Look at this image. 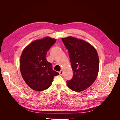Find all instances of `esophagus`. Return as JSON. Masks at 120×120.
<instances>
[{"label": "esophagus", "mask_w": 120, "mask_h": 120, "mask_svg": "<svg viewBox=\"0 0 120 120\" xmlns=\"http://www.w3.org/2000/svg\"><path fill=\"white\" fill-rule=\"evenodd\" d=\"M59 74H60V75H62L63 74V71H60L59 72Z\"/></svg>", "instance_id": "34e87169"}]
</instances>
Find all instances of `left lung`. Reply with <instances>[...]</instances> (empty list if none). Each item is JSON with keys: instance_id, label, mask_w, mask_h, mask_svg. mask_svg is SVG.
<instances>
[{"instance_id": "8db88e82", "label": "left lung", "mask_w": 120, "mask_h": 120, "mask_svg": "<svg viewBox=\"0 0 120 120\" xmlns=\"http://www.w3.org/2000/svg\"><path fill=\"white\" fill-rule=\"evenodd\" d=\"M68 49L73 75L67 81L74 91L86 90L95 81L99 71V59L96 49L86 41L72 36L62 38Z\"/></svg>"}]
</instances>
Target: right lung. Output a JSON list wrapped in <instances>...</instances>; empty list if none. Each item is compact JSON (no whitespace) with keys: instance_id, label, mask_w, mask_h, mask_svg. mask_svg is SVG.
<instances>
[{"instance_id":"add662e5","label":"right lung","mask_w":120,"mask_h":120,"mask_svg":"<svg viewBox=\"0 0 120 120\" xmlns=\"http://www.w3.org/2000/svg\"><path fill=\"white\" fill-rule=\"evenodd\" d=\"M56 39L46 37L36 40L25 48L20 57L22 76L29 87L36 91L46 90L52 85L53 77L59 73L52 68L46 58L47 52Z\"/></svg>"}]
</instances>
